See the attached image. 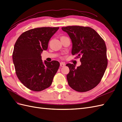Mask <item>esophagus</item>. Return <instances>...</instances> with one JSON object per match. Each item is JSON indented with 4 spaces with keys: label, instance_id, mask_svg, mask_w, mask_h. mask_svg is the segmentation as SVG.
<instances>
[{
    "label": "esophagus",
    "instance_id": "34e87169",
    "mask_svg": "<svg viewBox=\"0 0 122 122\" xmlns=\"http://www.w3.org/2000/svg\"><path fill=\"white\" fill-rule=\"evenodd\" d=\"M65 65V63H64V62H61L60 63V66L61 67H64Z\"/></svg>",
    "mask_w": 122,
    "mask_h": 122
}]
</instances>
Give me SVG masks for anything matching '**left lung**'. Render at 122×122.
Instances as JSON below:
<instances>
[{
  "label": "left lung",
  "mask_w": 122,
  "mask_h": 122,
  "mask_svg": "<svg viewBox=\"0 0 122 122\" xmlns=\"http://www.w3.org/2000/svg\"><path fill=\"white\" fill-rule=\"evenodd\" d=\"M73 43L71 54L80 58L81 64L75 68L68 63V85L79 92L90 91L97 86L104 76L108 65L107 48L104 40L96 31L89 27L71 26L62 27Z\"/></svg>",
  "instance_id": "left-lung-1"
}]
</instances>
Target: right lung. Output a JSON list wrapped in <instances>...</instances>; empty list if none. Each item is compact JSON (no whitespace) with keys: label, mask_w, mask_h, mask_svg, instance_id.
Segmentation results:
<instances>
[{"label":"right lung","mask_w":122,"mask_h":122,"mask_svg":"<svg viewBox=\"0 0 122 122\" xmlns=\"http://www.w3.org/2000/svg\"><path fill=\"white\" fill-rule=\"evenodd\" d=\"M59 27H40L23 32L14 45L12 58L18 79L26 88L39 92L51 86L60 66L57 61H44L41 54L48 48Z\"/></svg>","instance_id":"add662e5"}]
</instances>
